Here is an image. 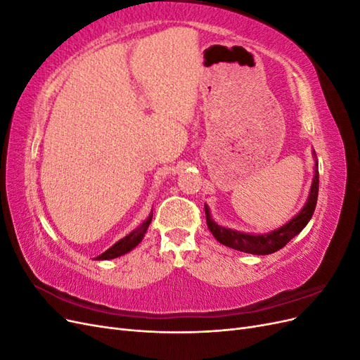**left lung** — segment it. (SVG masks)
<instances>
[{
  "mask_svg": "<svg viewBox=\"0 0 360 360\" xmlns=\"http://www.w3.org/2000/svg\"><path fill=\"white\" fill-rule=\"evenodd\" d=\"M312 156L315 159V167H314V179L311 183L308 200L296 216L291 217L287 224L276 228V230H271L269 233H261V234H252V233L237 231V230H233V228H225L222 225H217L213 221L209 205L204 204L207 226H209V230L212 231L216 240L228 248H233L236 250H240V252L254 254V255H269L284 248L292 237H296L303 228L308 225V222L311 221V217L314 214L315 205H317L319 160L314 150H312Z\"/></svg>",
  "mask_w": 360,
  "mask_h": 360,
  "instance_id": "obj_1",
  "label": "left lung"
}]
</instances>
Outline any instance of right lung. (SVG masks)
Masks as SVG:
<instances>
[{
    "label": "right lung",
    "mask_w": 360,
    "mask_h": 360,
    "mask_svg": "<svg viewBox=\"0 0 360 360\" xmlns=\"http://www.w3.org/2000/svg\"><path fill=\"white\" fill-rule=\"evenodd\" d=\"M151 217H153V212H151L147 219L139 226H136L134 231H130L126 237L122 238V240H118L110 249H106L103 254H101L99 257H96V259H114V258H118V257H122V255L130 252V250L136 248L141 243V240L144 238V234L147 233V228L151 222Z\"/></svg>",
    "instance_id": "obj_1"
}]
</instances>
